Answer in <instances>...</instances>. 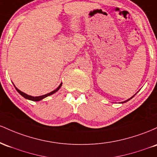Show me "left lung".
<instances>
[{
    "instance_id": "1",
    "label": "left lung",
    "mask_w": 157,
    "mask_h": 157,
    "mask_svg": "<svg viewBox=\"0 0 157 157\" xmlns=\"http://www.w3.org/2000/svg\"><path fill=\"white\" fill-rule=\"evenodd\" d=\"M133 96H132V97H131V98H128V100H126V101H122V102H121V103H124V102H127V101H129V100H130V99H131V98H133Z\"/></svg>"
}]
</instances>
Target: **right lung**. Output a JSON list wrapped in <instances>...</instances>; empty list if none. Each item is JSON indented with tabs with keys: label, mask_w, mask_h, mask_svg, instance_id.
Returning a JSON list of instances; mask_svg holds the SVG:
<instances>
[{
	"label": "right lung",
	"mask_w": 157,
	"mask_h": 157,
	"mask_svg": "<svg viewBox=\"0 0 157 157\" xmlns=\"http://www.w3.org/2000/svg\"><path fill=\"white\" fill-rule=\"evenodd\" d=\"M61 85H62V83L60 84V85L59 86V87L56 88V90H54L53 91H52V92H50V93H47V94L43 95V96H29V95L26 94V93H24V92H22V91H21L20 90L17 89V88L16 87H15V85H14V86H15V89H16V90H17V92H18L19 93H20L21 95L23 97H24L25 98H26V99L31 100V101H40V100H42V99H43V98L47 97V96H51V95H52V94H53V93H55L57 92V91L59 90L60 89V87H61Z\"/></svg>",
	"instance_id": "right-lung-1"
}]
</instances>
